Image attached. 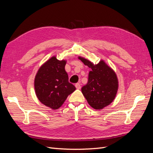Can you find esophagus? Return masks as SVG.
<instances>
[{
	"label": "esophagus",
	"instance_id": "obj_1",
	"mask_svg": "<svg viewBox=\"0 0 153 153\" xmlns=\"http://www.w3.org/2000/svg\"><path fill=\"white\" fill-rule=\"evenodd\" d=\"M75 87L77 89H80L81 86H80V84H79V83H76V84H75Z\"/></svg>",
	"mask_w": 153,
	"mask_h": 153
}]
</instances>
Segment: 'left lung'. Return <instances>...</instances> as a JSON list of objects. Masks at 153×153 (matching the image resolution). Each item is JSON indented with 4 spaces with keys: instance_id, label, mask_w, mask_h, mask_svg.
Masks as SVG:
<instances>
[{
    "instance_id": "8db88e82",
    "label": "left lung",
    "mask_w": 153,
    "mask_h": 153,
    "mask_svg": "<svg viewBox=\"0 0 153 153\" xmlns=\"http://www.w3.org/2000/svg\"><path fill=\"white\" fill-rule=\"evenodd\" d=\"M78 59L91 69L87 84L82 87V94L92 108L103 109L112 103L116 96L119 86L116 74L103 61L94 64L85 58Z\"/></svg>"
}]
</instances>
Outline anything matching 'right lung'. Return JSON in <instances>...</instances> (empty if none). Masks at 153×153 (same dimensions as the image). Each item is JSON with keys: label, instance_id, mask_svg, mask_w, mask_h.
<instances>
[{"label": "right lung", "instance_id": "1", "mask_svg": "<svg viewBox=\"0 0 153 153\" xmlns=\"http://www.w3.org/2000/svg\"><path fill=\"white\" fill-rule=\"evenodd\" d=\"M65 60L51 57L38 71L34 79L36 94L40 102L53 110L61 107L76 88L68 81Z\"/></svg>", "mask_w": 153, "mask_h": 153}]
</instances>
